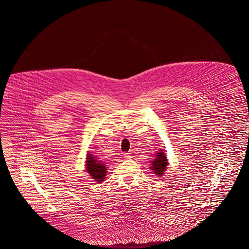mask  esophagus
<instances>
[{"label":"esophagus","mask_w":249,"mask_h":249,"mask_svg":"<svg viewBox=\"0 0 249 249\" xmlns=\"http://www.w3.org/2000/svg\"><path fill=\"white\" fill-rule=\"evenodd\" d=\"M124 158L127 159V160H130L131 159V155H130V153L126 152V153H124Z\"/></svg>","instance_id":"34e87169"}]
</instances>
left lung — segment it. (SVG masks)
<instances>
[{"label":"left lung","mask_w":249,"mask_h":249,"mask_svg":"<svg viewBox=\"0 0 249 249\" xmlns=\"http://www.w3.org/2000/svg\"><path fill=\"white\" fill-rule=\"evenodd\" d=\"M156 157L157 158L155 159L154 161H152L151 168L154 170V173L157 176L160 177L163 175V173L166 170V166L168 165L167 158H166L163 150H160V152L158 153Z\"/></svg>","instance_id":"obj_1"}]
</instances>
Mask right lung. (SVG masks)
Segmentation results:
<instances>
[{"label":"right lung","instance_id":"obj_1","mask_svg":"<svg viewBox=\"0 0 249 249\" xmlns=\"http://www.w3.org/2000/svg\"><path fill=\"white\" fill-rule=\"evenodd\" d=\"M86 166L87 171L91 178L95 179L97 182L104 181L107 174V168L105 164H103L102 161L97 160L96 158L91 156V154H88Z\"/></svg>","mask_w":249,"mask_h":249}]
</instances>
